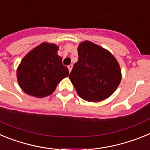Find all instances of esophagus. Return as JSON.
Instances as JSON below:
<instances>
[{"instance_id":"1","label":"esophagus","mask_w":150,"mask_h":150,"mask_svg":"<svg viewBox=\"0 0 150 150\" xmlns=\"http://www.w3.org/2000/svg\"><path fill=\"white\" fill-rule=\"evenodd\" d=\"M67 67H68L69 71L71 72V70H72V68H73V65H72V64H70V65H68V66H67Z\"/></svg>"}]
</instances>
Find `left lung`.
<instances>
[{
	"mask_svg": "<svg viewBox=\"0 0 150 150\" xmlns=\"http://www.w3.org/2000/svg\"><path fill=\"white\" fill-rule=\"evenodd\" d=\"M78 55L69 75L78 95L92 102L109 98L122 79L120 67L114 56L90 41L79 45Z\"/></svg>",
	"mask_w": 150,
	"mask_h": 150,
	"instance_id": "1",
	"label": "left lung"
}]
</instances>
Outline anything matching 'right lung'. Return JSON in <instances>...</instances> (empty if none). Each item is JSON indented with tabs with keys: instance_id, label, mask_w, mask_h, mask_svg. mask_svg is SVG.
<instances>
[{
	"instance_id": "right-lung-1",
	"label": "right lung",
	"mask_w": 150,
	"mask_h": 150,
	"mask_svg": "<svg viewBox=\"0 0 150 150\" xmlns=\"http://www.w3.org/2000/svg\"><path fill=\"white\" fill-rule=\"evenodd\" d=\"M55 44L43 43L26 55L17 69L21 88L28 95L44 98L51 95L59 82L69 75V71L58 55Z\"/></svg>"
}]
</instances>
